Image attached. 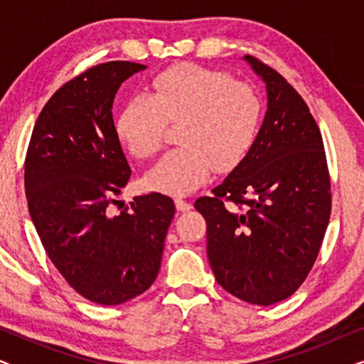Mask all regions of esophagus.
Segmentation results:
<instances>
[{"instance_id": "esophagus-1", "label": "esophagus", "mask_w": 364, "mask_h": 364, "mask_svg": "<svg viewBox=\"0 0 364 364\" xmlns=\"http://www.w3.org/2000/svg\"><path fill=\"white\" fill-rule=\"evenodd\" d=\"M176 207H177L178 212H188L192 208V203L187 202V200H183L182 197H177L176 198Z\"/></svg>"}]
</instances>
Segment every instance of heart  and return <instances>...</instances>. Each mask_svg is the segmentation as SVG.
I'll return each instance as SVG.
<instances>
[{"label":"heart","instance_id":"1","mask_svg":"<svg viewBox=\"0 0 364 364\" xmlns=\"http://www.w3.org/2000/svg\"><path fill=\"white\" fill-rule=\"evenodd\" d=\"M263 104L252 86L197 64L168 68L152 79L147 96H134L116 119V132L139 159L162 147L167 122H178L181 147L167 152L146 176L154 191L183 196L210 176L237 166L260 129Z\"/></svg>","mask_w":364,"mask_h":364}]
</instances>
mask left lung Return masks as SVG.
<instances>
[{
  "label": "left lung",
  "instance_id": "obj_1",
  "mask_svg": "<svg viewBox=\"0 0 364 364\" xmlns=\"http://www.w3.org/2000/svg\"><path fill=\"white\" fill-rule=\"evenodd\" d=\"M243 59L265 82V117L247 156L196 208L207 220L218 285L267 306L293 295L316 260L331 212L330 176L306 102L275 69Z\"/></svg>",
  "mask_w": 364,
  "mask_h": 364
}]
</instances>
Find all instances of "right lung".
I'll return each mask as SVG.
<instances>
[{
	"label": "right lung",
	"instance_id": "add662e5",
	"mask_svg": "<svg viewBox=\"0 0 364 364\" xmlns=\"http://www.w3.org/2000/svg\"><path fill=\"white\" fill-rule=\"evenodd\" d=\"M147 66L111 61L59 87L34 124L24 164L29 215L54 267L99 305L147 290L161 268L176 205L152 192L112 215L131 167L112 119L121 84Z\"/></svg>",
	"mask_w": 364,
	"mask_h": 364
}]
</instances>
